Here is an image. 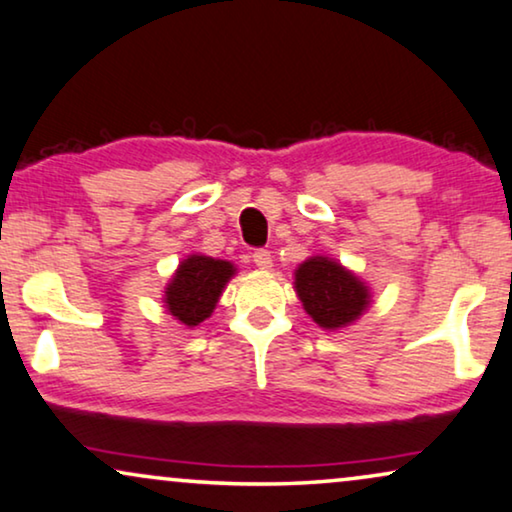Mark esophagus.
<instances>
[{"label":"esophagus","mask_w":512,"mask_h":512,"mask_svg":"<svg viewBox=\"0 0 512 512\" xmlns=\"http://www.w3.org/2000/svg\"><path fill=\"white\" fill-rule=\"evenodd\" d=\"M251 258H254V263L261 270H270L272 268V256H270L268 249H256L254 254H251Z\"/></svg>","instance_id":"esophagus-1"}]
</instances>
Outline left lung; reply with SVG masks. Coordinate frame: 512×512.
I'll return each instance as SVG.
<instances>
[{
	"instance_id": "8db88e82",
	"label": "left lung",
	"mask_w": 512,
	"mask_h": 512,
	"mask_svg": "<svg viewBox=\"0 0 512 512\" xmlns=\"http://www.w3.org/2000/svg\"><path fill=\"white\" fill-rule=\"evenodd\" d=\"M296 293L305 312L326 331L354 324L370 305V289L328 256H312L296 270Z\"/></svg>"
}]
</instances>
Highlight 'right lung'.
<instances>
[{"label": "right lung", "mask_w": 512, "mask_h": 512, "mask_svg": "<svg viewBox=\"0 0 512 512\" xmlns=\"http://www.w3.org/2000/svg\"><path fill=\"white\" fill-rule=\"evenodd\" d=\"M235 275V265L221 258L191 254L179 263L165 289V307L174 319L193 328L212 317L228 279Z\"/></svg>", "instance_id": "add662e5"}]
</instances>
